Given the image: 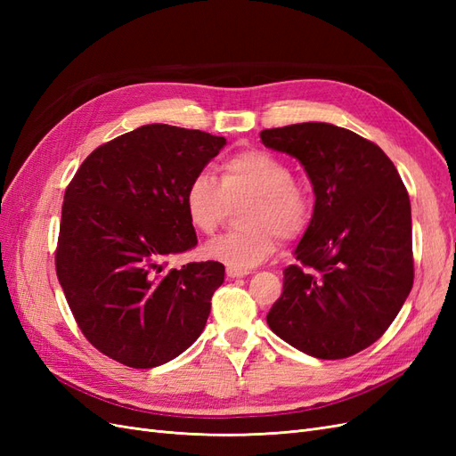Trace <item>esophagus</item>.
Masks as SVG:
<instances>
[{
  "label": "esophagus",
  "instance_id": "1",
  "mask_svg": "<svg viewBox=\"0 0 456 456\" xmlns=\"http://www.w3.org/2000/svg\"><path fill=\"white\" fill-rule=\"evenodd\" d=\"M226 275L230 280H238V278H245V275H249V270H236V268H228Z\"/></svg>",
  "mask_w": 456,
  "mask_h": 456
}]
</instances>
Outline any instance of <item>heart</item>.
Here are the masks:
<instances>
[{"instance_id": "heart-1", "label": "heart", "mask_w": 456, "mask_h": 456, "mask_svg": "<svg viewBox=\"0 0 456 456\" xmlns=\"http://www.w3.org/2000/svg\"><path fill=\"white\" fill-rule=\"evenodd\" d=\"M216 178L200 171L184 190V211L190 226L209 236L223 223L226 200L251 196L241 215L240 230L218 236L203 247L207 258L236 270L268 260L280 243V232L293 238L310 216L308 191L293 181L289 165L266 150H243L220 165Z\"/></svg>"}]
</instances>
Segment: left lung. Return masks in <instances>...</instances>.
<instances>
[{
    "instance_id": "left-lung-1",
    "label": "left lung",
    "mask_w": 456,
    "mask_h": 456,
    "mask_svg": "<svg viewBox=\"0 0 456 456\" xmlns=\"http://www.w3.org/2000/svg\"><path fill=\"white\" fill-rule=\"evenodd\" d=\"M262 144L297 158L314 186V215L283 270L266 322L320 360L377 342L411 293V201L395 165L354 131L308 121L265 129Z\"/></svg>"
}]
</instances>
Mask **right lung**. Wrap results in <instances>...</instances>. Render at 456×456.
Listing matches in <instances>:
<instances>
[{
	"instance_id": "1",
	"label": "right lung",
	"mask_w": 456,
	"mask_h": 456,
	"mask_svg": "<svg viewBox=\"0 0 456 456\" xmlns=\"http://www.w3.org/2000/svg\"><path fill=\"white\" fill-rule=\"evenodd\" d=\"M224 146V136L151 123L96 148L66 188L59 281L81 333L123 365L167 363L205 329L224 266H165L198 245L184 190Z\"/></svg>"
}]
</instances>
